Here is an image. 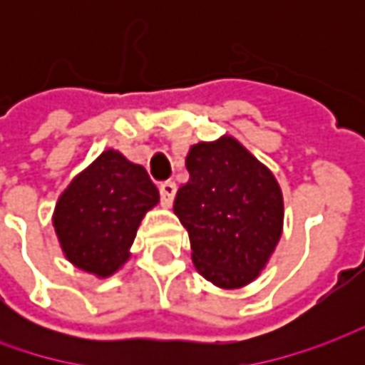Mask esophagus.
Returning a JSON list of instances; mask_svg holds the SVG:
<instances>
[{"label":"esophagus","mask_w":365,"mask_h":365,"mask_svg":"<svg viewBox=\"0 0 365 365\" xmlns=\"http://www.w3.org/2000/svg\"><path fill=\"white\" fill-rule=\"evenodd\" d=\"M175 195H176V185L173 182V180H164V182H160L162 205L170 207V205H173V199H175Z\"/></svg>","instance_id":"34e87169"}]
</instances>
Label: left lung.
<instances>
[{"instance_id":"1","label":"left lung","mask_w":365,"mask_h":365,"mask_svg":"<svg viewBox=\"0 0 365 365\" xmlns=\"http://www.w3.org/2000/svg\"><path fill=\"white\" fill-rule=\"evenodd\" d=\"M189 182L175 199L187 227L192 262L223 288L252 282L282 233V192L272 173L240 142L221 138L197 144L187 156Z\"/></svg>"}]
</instances>
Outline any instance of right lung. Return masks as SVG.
<instances>
[{"label": "right lung", "mask_w": 365, "mask_h": 365, "mask_svg": "<svg viewBox=\"0 0 365 365\" xmlns=\"http://www.w3.org/2000/svg\"><path fill=\"white\" fill-rule=\"evenodd\" d=\"M160 195L146 168L107 150L68 185L56 203L54 230L77 268L113 274L128 259L138 225Z\"/></svg>", "instance_id": "add662e5"}]
</instances>
